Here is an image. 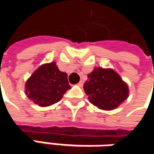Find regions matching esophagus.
Returning a JSON list of instances; mask_svg holds the SVG:
<instances>
[{"mask_svg": "<svg viewBox=\"0 0 154 154\" xmlns=\"http://www.w3.org/2000/svg\"><path fill=\"white\" fill-rule=\"evenodd\" d=\"M83 85H84V82H83V81H80V82L77 84V85H78V86H80V87H82V86H83Z\"/></svg>", "mask_w": 154, "mask_h": 154, "instance_id": "1", "label": "esophagus"}]
</instances>
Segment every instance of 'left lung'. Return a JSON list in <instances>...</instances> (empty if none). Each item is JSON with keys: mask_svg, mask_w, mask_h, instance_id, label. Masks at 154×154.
<instances>
[{"mask_svg": "<svg viewBox=\"0 0 154 154\" xmlns=\"http://www.w3.org/2000/svg\"><path fill=\"white\" fill-rule=\"evenodd\" d=\"M84 90L89 102L101 109H114L128 97V86L111 69L95 68L87 75Z\"/></svg>", "mask_w": 154, "mask_h": 154, "instance_id": "left-lung-1", "label": "left lung"}]
</instances>
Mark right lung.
I'll use <instances>...</instances> for the list:
<instances>
[{"label":"right lung","mask_w":154,"mask_h":154,"mask_svg":"<svg viewBox=\"0 0 154 154\" xmlns=\"http://www.w3.org/2000/svg\"><path fill=\"white\" fill-rule=\"evenodd\" d=\"M68 75L60 71L55 62L40 66L26 83V94L41 107L52 105L61 100L70 89Z\"/></svg>","instance_id":"right-lung-1"}]
</instances>
